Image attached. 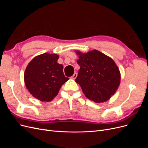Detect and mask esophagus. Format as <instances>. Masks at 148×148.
<instances>
[{"label": "esophagus", "mask_w": 148, "mask_h": 148, "mask_svg": "<svg viewBox=\"0 0 148 148\" xmlns=\"http://www.w3.org/2000/svg\"><path fill=\"white\" fill-rule=\"evenodd\" d=\"M77 73H74V74L73 75L72 77H71L70 78L71 79H75L76 78H77Z\"/></svg>", "instance_id": "1"}]
</instances>
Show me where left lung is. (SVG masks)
<instances>
[{
    "label": "left lung",
    "mask_w": 148,
    "mask_h": 148,
    "mask_svg": "<svg viewBox=\"0 0 148 148\" xmlns=\"http://www.w3.org/2000/svg\"><path fill=\"white\" fill-rule=\"evenodd\" d=\"M80 69L75 79L88 99L97 103L108 101L118 89L120 73L110 57L99 51H76Z\"/></svg>",
    "instance_id": "left-lung-1"
}]
</instances>
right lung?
Returning a JSON list of instances; mask_svg holds the SVG:
<instances>
[{"label":"right lung","instance_id":"right-lung-1","mask_svg":"<svg viewBox=\"0 0 148 148\" xmlns=\"http://www.w3.org/2000/svg\"><path fill=\"white\" fill-rule=\"evenodd\" d=\"M59 56L44 53L35 57L28 64L24 74L26 88L33 97L42 102L52 101L61 86L69 79L57 63Z\"/></svg>","mask_w":148,"mask_h":148}]
</instances>
